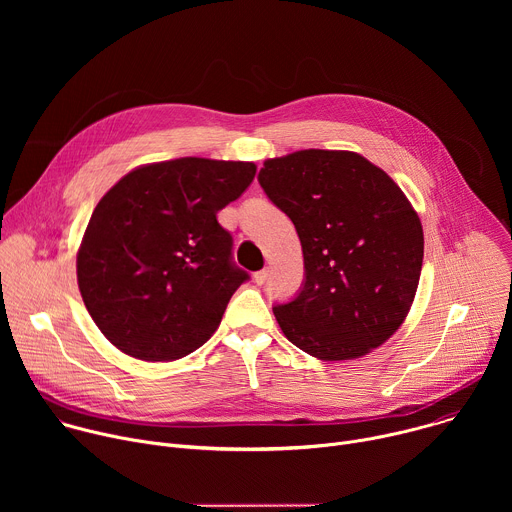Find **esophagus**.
I'll use <instances>...</instances> for the list:
<instances>
[{"mask_svg":"<svg viewBox=\"0 0 512 512\" xmlns=\"http://www.w3.org/2000/svg\"><path fill=\"white\" fill-rule=\"evenodd\" d=\"M267 277H269V269H261V271H257L255 273V281L261 285V283H265L267 281Z\"/></svg>","mask_w":512,"mask_h":512,"instance_id":"esophagus-1","label":"esophagus"}]
</instances>
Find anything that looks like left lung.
<instances>
[{
  "mask_svg": "<svg viewBox=\"0 0 512 512\" xmlns=\"http://www.w3.org/2000/svg\"><path fill=\"white\" fill-rule=\"evenodd\" d=\"M294 223L304 281L273 314L291 344L320 360L381 346L415 298L423 231L401 188L352 152L302 150L267 160L257 176Z\"/></svg>",
  "mask_w": 512,
  "mask_h": 512,
  "instance_id": "1",
  "label": "left lung"
}]
</instances>
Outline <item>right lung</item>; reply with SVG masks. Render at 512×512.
Instances as JSON below:
<instances>
[{"label":"right lung","mask_w":512,"mask_h":512,"mask_svg":"<svg viewBox=\"0 0 512 512\" xmlns=\"http://www.w3.org/2000/svg\"><path fill=\"white\" fill-rule=\"evenodd\" d=\"M251 162L180 158L123 176L97 204L77 257L83 302L111 344L141 360L200 348L249 281L216 212L255 178Z\"/></svg>","instance_id":"1"}]
</instances>
